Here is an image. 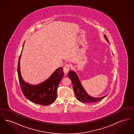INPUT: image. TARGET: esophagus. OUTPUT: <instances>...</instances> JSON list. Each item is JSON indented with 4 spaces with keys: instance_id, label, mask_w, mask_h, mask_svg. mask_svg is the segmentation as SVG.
Instances as JSON below:
<instances>
[{
    "instance_id": "esophagus-1",
    "label": "esophagus",
    "mask_w": 134,
    "mask_h": 134,
    "mask_svg": "<svg viewBox=\"0 0 134 134\" xmlns=\"http://www.w3.org/2000/svg\"><path fill=\"white\" fill-rule=\"evenodd\" d=\"M70 65L67 64H66L64 66V68H63V71H64V73L66 74L68 73V72L69 71L70 69Z\"/></svg>"
}]
</instances>
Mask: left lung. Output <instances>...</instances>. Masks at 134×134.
<instances>
[{
	"label": "left lung",
	"instance_id": "left-lung-1",
	"mask_svg": "<svg viewBox=\"0 0 134 134\" xmlns=\"http://www.w3.org/2000/svg\"><path fill=\"white\" fill-rule=\"evenodd\" d=\"M105 40L109 43L108 38L106 35H104ZM68 76L73 83V88L75 95L77 99L80 102L89 103V102H99L103 99L107 95L102 96L101 97H93L89 96L88 93L85 91L83 88L81 84L80 83L79 78L76 73L74 71L70 70L68 74Z\"/></svg>",
	"mask_w": 134,
	"mask_h": 134
}]
</instances>
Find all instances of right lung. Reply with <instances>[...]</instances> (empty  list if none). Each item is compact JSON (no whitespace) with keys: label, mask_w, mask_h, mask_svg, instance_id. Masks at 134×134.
I'll return each instance as SVG.
<instances>
[{"label":"right lung","mask_w":134,"mask_h":134,"mask_svg":"<svg viewBox=\"0 0 134 134\" xmlns=\"http://www.w3.org/2000/svg\"><path fill=\"white\" fill-rule=\"evenodd\" d=\"M23 49L19 59L18 74L21 90L24 96L31 102L42 105L51 104L57 98V90L59 83L64 76L63 68L60 67L55 71L45 81L38 85H31L25 82L20 71V59Z\"/></svg>","instance_id":"right-lung-1"}]
</instances>
